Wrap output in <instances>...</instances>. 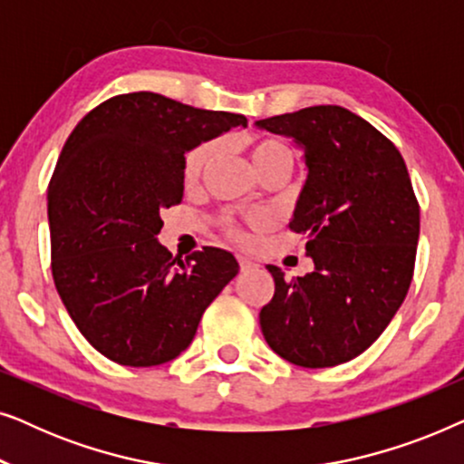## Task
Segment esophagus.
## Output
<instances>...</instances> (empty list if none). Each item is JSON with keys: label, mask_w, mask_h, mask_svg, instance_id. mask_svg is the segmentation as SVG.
Instances as JSON below:
<instances>
[{"label": "esophagus", "mask_w": 464, "mask_h": 464, "mask_svg": "<svg viewBox=\"0 0 464 464\" xmlns=\"http://www.w3.org/2000/svg\"><path fill=\"white\" fill-rule=\"evenodd\" d=\"M238 266H240V272H249L257 268V264L245 256H238Z\"/></svg>", "instance_id": "34e87169"}]
</instances>
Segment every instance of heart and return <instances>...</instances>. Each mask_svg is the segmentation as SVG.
Returning <instances> with one entry per match:
<instances>
[{"label": "heart", "mask_w": 464, "mask_h": 464, "mask_svg": "<svg viewBox=\"0 0 464 464\" xmlns=\"http://www.w3.org/2000/svg\"><path fill=\"white\" fill-rule=\"evenodd\" d=\"M218 154V143L213 141H207V143H200L196 145L194 150L188 151L186 160H183V179L186 183H196L205 173L208 164ZM249 156L253 160V167L257 169V173L262 175L266 173L268 169H275V167H289L294 164V151L289 150V145H285L281 139H275V137H253L249 139ZM246 224L253 226V227H262L266 224V215L262 213H253L246 218ZM227 232L232 234V237L237 238H243V227L238 224H234V221H227Z\"/></svg>", "instance_id": "1"}]
</instances>
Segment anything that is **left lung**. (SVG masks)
<instances>
[{
    "instance_id": "obj_1",
    "label": "left lung",
    "mask_w": 464,
    "mask_h": 464,
    "mask_svg": "<svg viewBox=\"0 0 464 464\" xmlns=\"http://www.w3.org/2000/svg\"><path fill=\"white\" fill-rule=\"evenodd\" d=\"M304 150L308 177L289 227L306 234L314 270L285 278L259 313L268 346L319 370L367 351L408 295L420 207L401 154L382 132L340 105L257 120Z\"/></svg>"
}]
</instances>
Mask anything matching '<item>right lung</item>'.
I'll list each match as a JSON object with an SVG mask.
<instances>
[{
  "label": "right lung",
  "mask_w": 464,
  "mask_h": 464,
  "mask_svg": "<svg viewBox=\"0 0 464 464\" xmlns=\"http://www.w3.org/2000/svg\"><path fill=\"white\" fill-rule=\"evenodd\" d=\"M240 113L156 92L118 94L88 111L48 186L53 278L82 335L120 365L151 367L192 344L200 316L238 275L232 253L173 257L160 211L183 198V160Z\"/></svg>",
  "instance_id": "obj_1"
}]
</instances>
